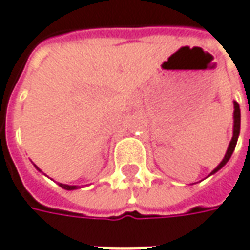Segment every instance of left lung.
Returning a JSON list of instances; mask_svg holds the SVG:
<instances>
[{
    "mask_svg": "<svg viewBox=\"0 0 250 250\" xmlns=\"http://www.w3.org/2000/svg\"><path fill=\"white\" fill-rule=\"evenodd\" d=\"M240 125H241V112H240V105H238V103L234 101V128H233V138H231V141L229 143V147L228 151H226V154L223 157L222 162L218 165V167L211 172V174H214L215 172H218L221 167H223L226 165V162L230 160V157L233 154V151L235 149V145H237V139H238V135H240Z\"/></svg>",
    "mask_w": 250,
    "mask_h": 250,
    "instance_id": "8db88e82",
    "label": "left lung"
}]
</instances>
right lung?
<instances>
[{"label": "right lung", "mask_w": 250, "mask_h": 250, "mask_svg": "<svg viewBox=\"0 0 250 250\" xmlns=\"http://www.w3.org/2000/svg\"><path fill=\"white\" fill-rule=\"evenodd\" d=\"M59 187H62L63 189H67V191H71V189H77V186H67V184H61V183H59Z\"/></svg>", "instance_id": "add662e5"}]
</instances>
